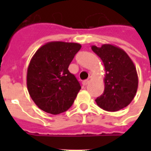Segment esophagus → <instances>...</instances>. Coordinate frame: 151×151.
Returning <instances> with one entry per match:
<instances>
[{
  "label": "esophagus",
  "mask_w": 151,
  "mask_h": 151,
  "mask_svg": "<svg viewBox=\"0 0 151 151\" xmlns=\"http://www.w3.org/2000/svg\"><path fill=\"white\" fill-rule=\"evenodd\" d=\"M91 78L90 77V78H88L86 79V80H85V81H83V82H82V83H83V85H84V86L87 85L89 82H90V81H91Z\"/></svg>",
  "instance_id": "34e87169"
}]
</instances>
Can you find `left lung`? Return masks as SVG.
<instances>
[{"instance_id":"8db88e82","label":"left lung","mask_w":151,"mask_h":151,"mask_svg":"<svg viewBox=\"0 0 151 151\" xmlns=\"http://www.w3.org/2000/svg\"><path fill=\"white\" fill-rule=\"evenodd\" d=\"M104 63V94L95 99L99 108L108 111H116L125 108L136 95L138 77L136 67L123 49L112 44L101 47L91 46Z\"/></svg>"}]
</instances>
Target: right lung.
Listing matches in <instances>:
<instances>
[{"label": "right lung", "instance_id": "obj_1", "mask_svg": "<svg viewBox=\"0 0 151 151\" xmlns=\"http://www.w3.org/2000/svg\"><path fill=\"white\" fill-rule=\"evenodd\" d=\"M81 47L77 43L53 41L40 47L32 56L27 85L32 100L41 110L57 115L73 105L81 86L68 68Z\"/></svg>", "mask_w": 151, "mask_h": 151}]
</instances>
